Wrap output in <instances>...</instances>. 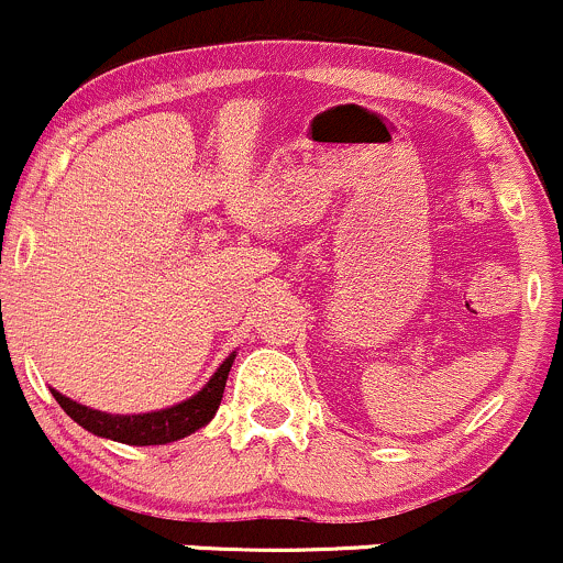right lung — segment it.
<instances>
[{
	"mask_svg": "<svg viewBox=\"0 0 563 563\" xmlns=\"http://www.w3.org/2000/svg\"><path fill=\"white\" fill-rule=\"evenodd\" d=\"M233 361L235 355H230L228 361L217 368V374L211 376V382H208L197 396L189 398V401L176 404V407L162 411H148V415H108V411H97L84 407V404L69 401V398H65L56 390L54 398L78 426L97 433V437L113 439V442L121 444H137V448H146V444H167L176 442V439L189 437L197 428L211 422L219 404H222L224 382H228Z\"/></svg>",
	"mask_w": 563,
	"mask_h": 563,
	"instance_id": "right-lung-1",
	"label": "right lung"
}]
</instances>
